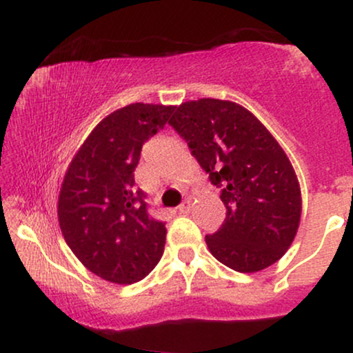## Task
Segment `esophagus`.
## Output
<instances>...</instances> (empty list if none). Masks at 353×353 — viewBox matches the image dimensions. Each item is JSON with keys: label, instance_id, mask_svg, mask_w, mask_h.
Wrapping results in <instances>:
<instances>
[{"label": "esophagus", "instance_id": "34e87169", "mask_svg": "<svg viewBox=\"0 0 353 353\" xmlns=\"http://www.w3.org/2000/svg\"><path fill=\"white\" fill-rule=\"evenodd\" d=\"M177 210H179L181 214H188L189 210H190V201L185 199V201L182 202V204L179 205V208H177Z\"/></svg>", "mask_w": 353, "mask_h": 353}]
</instances>
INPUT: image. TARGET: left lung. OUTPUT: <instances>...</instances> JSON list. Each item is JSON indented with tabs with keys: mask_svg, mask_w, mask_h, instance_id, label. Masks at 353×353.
I'll use <instances>...</instances> for the list:
<instances>
[{
	"mask_svg": "<svg viewBox=\"0 0 353 353\" xmlns=\"http://www.w3.org/2000/svg\"><path fill=\"white\" fill-rule=\"evenodd\" d=\"M221 188L228 214L205 236L210 254L237 272L275 264L292 244L302 214L301 185L274 136L241 104L185 101L169 121Z\"/></svg>",
	"mask_w": 353,
	"mask_h": 353,
	"instance_id": "1",
	"label": "left lung"
}]
</instances>
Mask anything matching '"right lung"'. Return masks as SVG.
Returning a JSON list of instances; mask_svg holds the SVG:
<instances>
[{"label":"right lung","instance_id":"add662e5","mask_svg":"<svg viewBox=\"0 0 353 353\" xmlns=\"http://www.w3.org/2000/svg\"><path fill=\"white\" fill-rule=\"evenodd\" d=\"M174 106L134 103L104 117L72 157L58 199L64 241L98 277L129 285L161 261L165 224L148 214L134 189V169L149 137L163 129Z\"/></svg>","mask_w":353,"mask_h":353}]
</instances>
